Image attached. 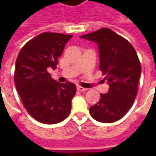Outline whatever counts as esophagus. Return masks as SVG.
<instances>
[{"instance_id": "34e87169", "label": "esophagus", "mask_w": 156, "mask_h": 156, "mask_svg": "<svg viewBox=\"0 0 156 156\" xmlns=\"http://www.w3.org/2000/svg\"><path fill=\"white\" fill-rule=\"evenodd\" d=\"M77 89L80 92H84L86 91V90H88V88H83V87H81V86H78V87H77Z\"/></svg>"}]
</instances>
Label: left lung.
Listing matches in <instances>:
<instances>
[{
  "label": "left lung",
  "mask_w": 156,
  "mask_h": 156,
  "mask_svg": "<svg viewBox=\"0 0 156 156\" xmlns=\"http://www.w3.org/2000/svg\"><path fill=\"white\" fill-rule=\"evenodd\" d=\"M81 38L96 42L99 52V69L106 75L107 94L89 108L95 120L111 123L120 119L132 107L136 98L141 65L134 47L108 28L85 34Z\"/></svg>",
  "instance_id": "left-lung-1"
}]
</instances>
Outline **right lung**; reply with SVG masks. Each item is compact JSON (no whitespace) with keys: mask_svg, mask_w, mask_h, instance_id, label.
<instances>
[{"mask_svg":"<svg viewBox=\"0 0 156 156\" xmlns=\"http://www.w3.org/2000/svg\"><path fill=\"white\" fill-rule=\"evenodd\" d=\"M72 37L55 32L41 33L24 45L16 61V91L29 115L43 124L59 123L71 111L76 85L58 83L48 69L57 68L58 58Z\"/></svg>","mask_w":156,"mask_h":156,"instance_id":"add662e5","label":"right lung"}]
</instances>
